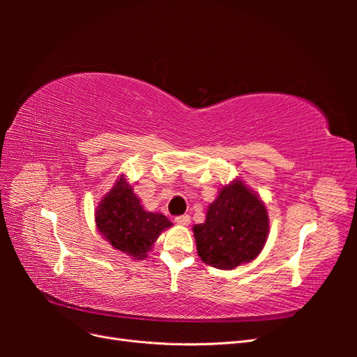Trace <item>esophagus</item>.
Listing matches in <instances>:
<instances>
[{
	"label": "esophagus",
	"instance_id": "obj_1",
	"mask_svg": "<svg viewBox=\"0 0 357 357\" xmlns=\"http://www.w3.org/2000/svg\"><path fill=\"white\" fill-rule=\"evenodd\" d=\"M174 222H176L177 225H183V226H188V225L190 223V215H188V214H181V215H176V219H174Z\"/></svg>",
	"mask_w": 357,
	"mask_h": 357
}]
</instances>
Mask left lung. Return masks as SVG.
Returning a JSON list of instances; mask_svg holds the SVG:
<instances>
[{"instance_id":"obj_1","label":"left lung","mask_w":357,"mask_h":357,"mask_svg":"<svg viewBox=\"0 0 357 357\" xmlns=\"http://www.w3.org/2000/svg\"><path fill=\"white\" fill-rule=\"evenodd\" d=\"M264 202L241 180L220 189L205 222L193 226L201 261L219 269H234L261 253L268 236Z\"/></svg>"}]
</instances>
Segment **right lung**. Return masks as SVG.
Returning <instances> with one entry per match:
<instances>
[{
	"mask_svg": "<svg viewBox=\"0 0 357 357\" xmlns=\"http://www.w3.org/2000/svg\"><path fill=\"white\" fill-rule=\"evenodd\" d=\"M95 220L116 250L135 259L146 257L160 232L172 225L164 214L144 211L123 176L100 202Z\"/></svg>",
	"mask_w": 357,
	"mask_h": 357,
	"instance_id": "1",
	"label": "right lung"
}]
</instances>
